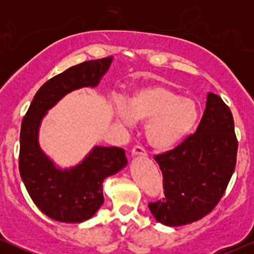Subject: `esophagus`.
Listing matches in <instances>:
<instances>
[{
    "label": "esophagus",
    "mask_w": 254,
    "mask_h": 254,
    "mask_svg": "<svg viewBox=\"0 0 254 254\" xmlns=\"http://www.w3.org/2000/svg\"><path fill=\"white\" fill-rule=\"evenodd\" d=\"M131 155H142V156H145L147 155V153H145V149L143 145L141 144H136L133 145V148L131 149Z\"/></svg>",
    "instance_id": "1"
}]
</instances>
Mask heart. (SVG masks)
I'll return each mask as SVG.
<instances>
[{
  "mask_svg": "<svg viewBox=\"0 0 254 254\" xmlns=\"http://www.w3.org/2000/svg\"><path fill=\"white\" fill-rule=\"evenodd\" d=\"M117 117L130 125L132 119L147 122L145 137L154 149L168 150L185 138L196 125L199 109L193 99L182 97L162 84H149L135 90L127 105L118 104Z\"/></svg>",
  "mask_w": 254,
  "mask_h": 254,
  "instance_id": "obj_1",
  "label": "heart"
}]
</instances>
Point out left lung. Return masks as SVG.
Segmentation results:
<instances>
[{
  "mask_svg": "<svg viewBox=\"0 0 254 254\" xmlns=\"http://www.w3.org/2000/svg\"><path fill=\"white\" fill-rule=\"evenodd\" d=\"M238 139L232 111L209 93L196 132L154 156L165 196L148 204L157 222L170 227L196 222L214 210L235 170Z\"/></svg>",
  "mask_w": 254,
  "mask_h": 254,
  "instance_id": "8db88e82",
  "label": "left lung"
}]
</instances>
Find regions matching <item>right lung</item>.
Returning a JSON list of instances; mask_svg holds the SVG:
<instances>
[{
    "label": "right lung",
    "instance_id": "add662e5",
    "mask_svg": "<svg viewBox=\"0 0 254 254\" xmlns=\"http://www.w3.org/2000/svg\"><path fill=\"white\" fill-rule=\"evenodd\" d=\"M111 62V57L87 61L46 81L22 119L20 176L34 204L52 220L80 223L92 217L104 203V179L127 164L123 148L95 147L76 167L61 171L38 144V129L46 111L71 90L97 86Z\"/></svg>",
    "mask_w": 254,
    "mask_h": 254
}]
</instances>
